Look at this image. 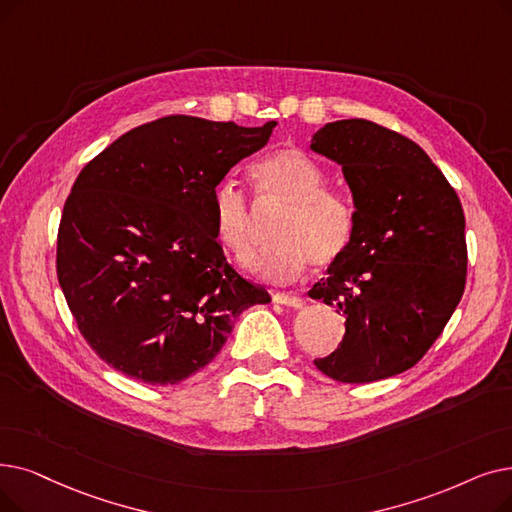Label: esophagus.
Returning <instances> with one entry per match:
<instances>
[{
    "label": "esophagus",
    "instance_id": "34e87169",
    "mask_svg": "<svg viewBox=\"0 0 512 512\" xmlns=\"http://www.w3.org/2000/svg\"><path fill=\"white\" fill-rule=\"evenodd\" d=\"M274 303H280V305H286V307H295V309H301L305 305V301L297 295H291V293H274Z\"/></svg>",
    "mask_w": 512,
    "mask_h": 512
}]
</instances>
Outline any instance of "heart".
I'll use <instances>...</instances> for the list:
<instances>
[{
	"label": "heart",
	"mask_w": 512,
	"mask_h": 512,
	"mask_svg": "<svg viewBox=\"0 0 512 512\" xmlns=\"http://www.w3.org/2000/svg\"><path fill=\"white\" fill-rule=\"evenodd\" d=\"M251 180L261 207L282 209L272 230L276 244L259 259L263 276L288 280L309 263L328 268L343 259L355 230V209L343 192L324 188V171L314 159L299 148H280L253 167ZM211 228L238 268H253L257 217L234 184L213 190Z\"/></svg>",
	"instance_id": "heart-1"
}]
</instances>
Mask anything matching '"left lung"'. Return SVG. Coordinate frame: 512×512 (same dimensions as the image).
Returning a JSON list of instances; mask_svg holds the SVG:
<instances>
[{"label":"left lung","mask_w":512,"mask_h":512,"mask_svg":"<svg viewBox=\"0 0 512 512\" xmlns=\"http://www.w3.org/2000/svg\"><path fill=\"white\" fill-rule=\"evenodd\" d=\"M309 148L343 167L355 230L311 299L337 307L345 335L316 368L372 383L412 368L452 318L466 282L460 198L416 142L366 119L326 123Z\"/></svg>","instance_id":"obj_1"}]
</instances>
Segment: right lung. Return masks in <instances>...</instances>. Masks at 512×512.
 <instances>
[{
	"label": "right lung",
	"instance_id": "obj_1",
	"mask_svg": "<svg viewBox=\"0 0 512 512\" xmlns=\"http://www.w3.org/2000/svg\"><path fill=\"white\" fill-rule=\"evenodd\" d=\"M274 127L171 115L123 133L81 169L60 219L56 272L81 335L108 366L175 385L215 358L244 309L270 303L226 261L211 196Z\"/></svg>",
	"mask_w": 512,
	"mask_h": 512
}]
</instances>
